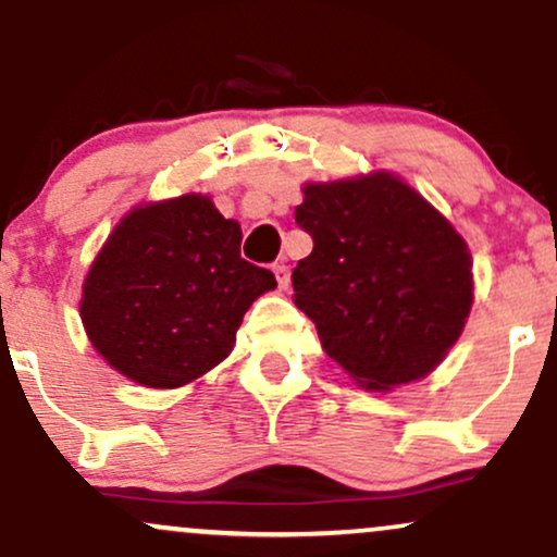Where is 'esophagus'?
Listing matches in <instances>:
<instances>
[{
  "label": "esophagus",
  "instance_id": "esophagus-1",
  "mask_svg": "<svg viewBox=\"0 0 557 557\" xmlns=\"http://www.w3.org/2000/svg\"><path fill=\"white\" fill-rule=\"evenodd\" d=\"M272 270H274V277H277L280 290H287V285H290V267L280 261V264H274Z\"/></svg>",
  "mask_w": 557,
  "mask_h": 557
}]
</instances>
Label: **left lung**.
Listing matches in <instances>:
<instances>
[{"label":"left lung","mask_w":557,"mask_h":557,"mask_svg":"<svg viewBox=\"0 0 557 557\" xmlns=\"http://www.w3.org/2000/svg\"><path fill=\"white\" fill-rule=\"evenodd\" d=\"M296 222L314 251L293 270V300L330 359L367 389L430 374L474 300L471 253L450 222L389 172L304 185Z\"/></svg>","instance_id":"1"}]
</instances>
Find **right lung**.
I'll list each match as a JSON object with an SVG mask.
<instances>
[{
    "label": "right lung",
    "instance_id": "add662e5",
    "mask_svg": "<svg viewBox=\"0 0 557 557\" xmlns=\"http://www.w3.org/2000/svg\"><path fill=\"white\" fill-rule=\"evenodd\" d=\"M240 225L212 198L136 207L83 283L81 319L104 361L146 387H181L225 361L243 314L277 280L240 257Z\"/></svg>",
    "mask_w": 557,
    "mask_h": 557
}]
</instances>
